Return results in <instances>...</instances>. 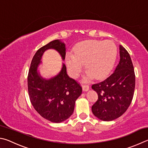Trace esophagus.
I'll list each match as a JSON object with an SVG mask.
<instances>
[{
  "label": "esophagus",
  "mask_w": 148,
  "mask_h": 148,
  "mask_svg": "<svg viewBox=\"0 0 148 148\" xmlns=\"http://www.w3.org/2000/svg\"><path fill=\"white\" fill-rule=\"evenodd\" d=\"M82 90H83L84 92H87L88 90L90 89V87L87 84H83L82 85Z\"/></svg>",
  "instance_id": "obj_1"
}]
</instances>
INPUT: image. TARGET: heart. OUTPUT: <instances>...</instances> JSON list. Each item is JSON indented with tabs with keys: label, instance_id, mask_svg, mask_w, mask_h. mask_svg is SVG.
Segmentation results:
<instances>
[{
	"label": "heart",
	"instance_id": "1",
	"mask_svg": "<svg viewBox=\"0 0 148 148\" xmlns=\"http://www.w3.org/2000/svg\"><path fill=\"white\" fill-rule=\"evenodd\" d=\"M117 53V47L112 41L86 40L75 47L74 53H66V64L73 77L79 76L85 64L88 71L84 79L93 77L99 79L112 68Z\"/></svg>",
	"mask_w": 148,
	"mask_h": 148
}]
</instances>
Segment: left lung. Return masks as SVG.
<instances>
[{
  "instance_id": "left-lung-1",
  "label": "left lung",
  "mask_w": 148,
  "mask_h": 148,
  "mask_svg": "<svg viewBox=\"0 0 148 148\" xmlns=\"http://www.w3.org/2000/svg\"><path fill=\"white\" fill-rule=\"evenodd\" d=\"M120 60L114 71L107 79L93 84L98 99L92 107L94 115L103 121H112L127 110L133 99L135 75L131 56L120 45Z\"/></svg>"
}]
</instances>
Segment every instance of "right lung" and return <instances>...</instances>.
Instances as JSON below:
<instances>
[{
	"label": "right lung",
	"mask_w": 148,
	"mask_h": 148,
	"mask_svg": "<svg viewBox=\"0 0 148 148\" xmlns=\"http://www.w3.org/2000/svg\"><path fill=\"white\" fill-rule=\"evenodd\" d=\"M54 49L62 60L66 56V45L56 40L39 49L31 62L28 75V91L34 109L46 120L60 123L68 119L73 112L75 101L82 94V88L67 75L66 67H62L56 75L45 79L38 70L45 51Z\"/></svg>",
	"instance_id": "add662e5"
}]
</instances>
